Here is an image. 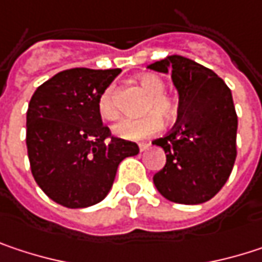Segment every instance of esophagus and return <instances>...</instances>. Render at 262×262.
I'll use <instances>...</instances> for the list:
<instances>
[{
    "instance_id": "esophagus-1",
    "label": "esophagus",
    "mask_w": 262,
    "mask_h": 262,
    "mask_svg": "<svg viewBox=\"0 0 262 262\" xmlns=\"http://www.w3.org/2000/svg\"><path fill=\"white\" fill-rule=\"evenodd\" d=\"M148 145H150V144H147V142H141V144H139V150H141V151H144V150H147V148H148Z\"/></svg>"
}]
</instances>
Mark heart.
Wrapping results in <instances>:
<instances>
[{
	"instance_id": "obj_1",
	"label": "heart",
	"mask_w": 262,
	"mask_h": 262,
	"mask_svg": "<svg viewBox=\"0 0 262 262\" xmlns=\"http://www.w3.org/2000/svg\"><path fill=\"white\" fill-rule=\"evenodd\" d=\"M138 83L148 94L142 106V114L147 115L138 120H124L115 126V133L118 136L133 141L158 135L164 127L161 117L171 120L179 111L178 97L165 91V80L161 76L150 73L141 74L138 77ZM98 112L101 118L107 121H114L120 117V107L117 103V92L114 84L107 86L101 94L98 101Z\"/></svg>"
}]
</instances>
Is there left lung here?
<instances>
[{
    "mask_svg": "<svg viewBox=\"0 0 262 262\" xmlns=\"http://www.w3.org/2000/svg\"><path fill=\"white\" fill-rule=\"evenodd\" d=\"M148 68L170 70L179 92L174 127L153 141L167 156L153 182L174 203L208 202L228 182L235 164L238 117L232 92L212 70L182 56H168Z\"/></svg>",
    "mask_w": 262,
    "mask_h": 262,
    "instance_id": "1",
    "label": "left lung"
}]
</instances>
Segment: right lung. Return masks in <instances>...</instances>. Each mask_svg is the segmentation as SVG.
Instances as JSON below:
<instances>
[{
	"instance_id": "1",
	"label": "right lung",
	"mask_w": 262,
	"mask_h": 262,
	"mask_svg": "<svg viewBox=\"0 0 262 262\" xmlns=\"http://www.w3.org/2000/svg\"><path fill=\"white\" fill-rule=\"evenodd\" d=\"M121 70L71 68L42 83L27 111V153L40 189L67 208L101 202L120 162L139 153L138 144L114 136L103 124L98 101Z\"/></svg>"
}]
</instances>
